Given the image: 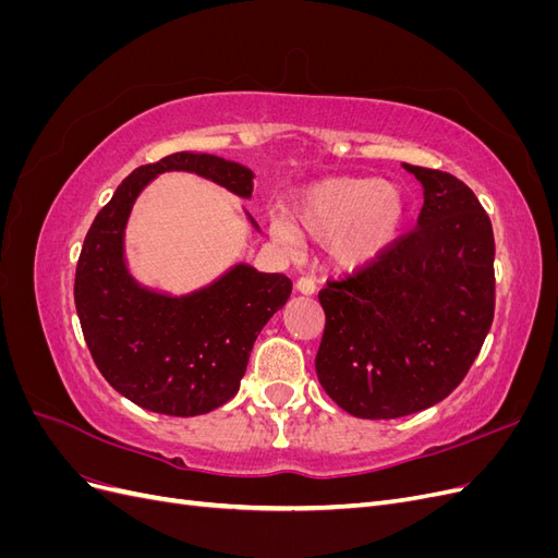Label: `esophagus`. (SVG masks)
<instances>
[{
	"instance_id": "34e87169",
	"label": "esophagus",
	"mask_w": 558,
	"mask_h": 558,
	"mask_svg": "<svg viewBox=\"0 0 558 558\" xmlns=\"http://www.w3.org/2000/svg\"><path fill=\"white\" fill-rule=\"evenodd\" d=\"M295 291L302 295H314L316 293V281L312 277H300L295 281Z\"/></svg>"
}]
</instances>
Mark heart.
<instances>
[{
  "mask_svg": "<svg viewBox=\"0 0 558 558\" xmlns=\"http://www.w3.org/2000/svg\"><path fill=\"white\" fill-rule=\"evenodd\" d=\"M408 214L400 185L377 177H335L302 189L291 202V218L277 214L269 228L283 242H295L298 234L330 240V260L359 272L400 242Z\"/></svg>",
  "mask_w": 558,
  "mask_h": 558,
  "instance_id": "1",
  "label": "heart"
}]
</instances>
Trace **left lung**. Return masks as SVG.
I'll return each mask as SVG.
<instances>
[{
	"label": "left lung",
	"instance_id": "8db88e82",
	"mask_svg": "<svg viewBox=\"0 0 558 558\" xmlns=\"http://www.w3.org/2000/svg\"><path fill=\"white\" fill-rule=\"evenodd\" d=\"M424 189L416 230L318 293L326 330L316 377L344 412L398 418L461 384L494 320V230L456 177L402 165Z\"/></svg>",
	"mask_w": 558,
	"mask_h": 558
}]
</instances>
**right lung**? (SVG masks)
Returning a JSON list of instances; mask_svg holds the SVG:
<instances>
[{"mask_svg":"<svg viewBox=\"0 0 558 558\" xmlns=\"http://www.w3.org/2000/svg\"><path fill=\"white\" fill-rule=\"evenodd\" d=\"M165 172H189L242 199L253 193L246 165L181 150L134 170L99 209L83 240L74 302L99 373L140 408L197 416L240 391L253 342L291 295L283 275L234 263L189 293L150 289L130 269L125 230L134 202ZM246 221L260 232L251 214Z\"/></svg>","mask_w":558,"mask_h":558,"instance_id":"right-lung-1","label":"right lung"}]
</instances>
